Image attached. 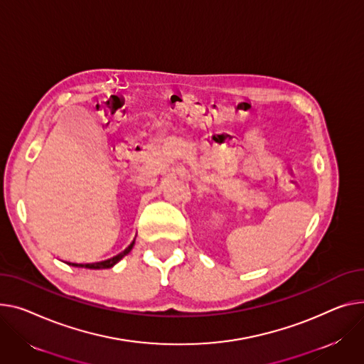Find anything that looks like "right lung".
Listing matches in <instances>:
<instances>
[{"instance_id":"add662e5","label":"right lung","mask_w":364,"mask_h":364,"mask_svg":"<svg viewBox=\"0 0 364 364\" xmlns=\"http://www.w3.org/2000/svg\"><path fill=\"white\" fill-rule=\"evenodd\" d=\"M133 246H134V240L132 241V245H130L126 250H123L121 253H118V255H115V256H112V257H109V259L101 260V262H93V263H75V262H67V260H64V262L68 263V264H71V266H79V268H87V269H109V268H112V266H114L115 263H118L121 259H123L126 255H129L130 250L133 249Z\"/></svg>"}]
</instances>
